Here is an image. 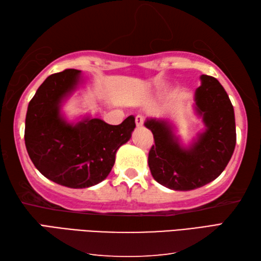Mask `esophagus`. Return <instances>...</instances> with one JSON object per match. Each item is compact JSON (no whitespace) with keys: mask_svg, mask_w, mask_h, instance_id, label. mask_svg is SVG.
I'll return each instance as SVG.
<instances>
[{"mask_svg":"<svg viewBox=\"0 0 261 261\" xmlns=\"http://www.w3.org/2000/svg\"><path fill=\"white\" fill-rule=\"evenodd\" d=\"M135 123H136L137 127H142L143 125H144V123H145V118L143 116H136Z\"/></svg>","mask_w":261,"mask_h":261,"instance_id":"esophagus-1","label":"esophagus"}]
</instances>
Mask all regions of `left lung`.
I'll return each instance as SVG.
<instances>
[{
    "label": "left lung",
    "mask_w": 261,
    "mask_h": 261,
    "mask_svg": "<svg viewBox=\"0 0 261 261\" xmlns=\"http://www.w3.org/2000/svg\"><path fill=\"white\" fill-rule=\"evenodd\" d=\"M196 90L197 113L206 130L189 150L179 146L166 121L147 119L154 145L148 152L153 178L173 190H193L216 179L227 166L237 143L234 110L226 91L215 77L201 75Z\"/></svg>",
    "instance_id": "left-lung-1"
}]
</instances>
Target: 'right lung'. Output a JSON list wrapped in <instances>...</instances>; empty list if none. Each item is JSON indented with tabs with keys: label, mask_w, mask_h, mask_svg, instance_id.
Segmentation results:
<instances>
[{
	"label": "right lung",
	"mask_w": 261,
	"mask_h": 261,
	"mask_svg": "<svg viewBox=\"0 0 261 261\" xmlns=\"http://www.w3.org/2000/svg\"><path fill=\"white\" fill-rule=\"evenodd\" d=\"M80 71L51 74L30 100L25 116L24 143L31 161L39 172L68 188H87L107 178L116 152L135 128L133 116L119 125L84 119L67 124L60 114L64 97L76 88Z\"/></svg>",
	"instance_id": "add662e5"
}]
</instances>
